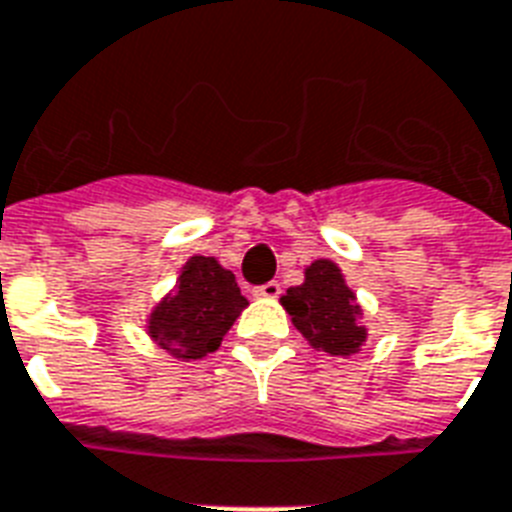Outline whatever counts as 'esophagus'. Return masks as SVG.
Instances as JSON below:
<instances>
[{
    "label": "esophagus",
    "mask_w": 512,
    "mask_h": 512,
    "mask_svg": "<svg viewBox=\"0 0 512 512\" xmlns=\"http://www.w3.org/2000/svg\"><path fill=\"white\" fill-rule=\"evenodd\" d=\"M278 294H281V284H278V281H268V284H263V286H255V297L273 299V297H278Z\"/></svg>",
    "instance_id": "1"
}]
</instances>
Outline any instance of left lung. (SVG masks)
Segmentation results:
<instances>
[{"mask_svg": "<svg viewBox=\"0 0 512 512\" xmlns=\"http://www.w3.org/2000/svg\"><path fill=\"white\" fill-rule=\"evenodd\" d=\"M281 305L299 334L328 355H355L368 336L360 326L363 310L355 292L331 260H315L305 268V284L286 289Z\"/></svg>", "mask_w": 512, "mask_h": 512, "instance_id": "1", "label": "left lung"}]
</instances>
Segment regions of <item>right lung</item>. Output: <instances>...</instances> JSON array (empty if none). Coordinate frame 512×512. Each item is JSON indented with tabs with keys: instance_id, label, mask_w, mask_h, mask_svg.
<instances>
[{
	"instance_id": "add662e5",
	"label": "right lung",
	"mask_w": 512,
	"mask_h": 512,
	"mask_svg": "<svg viewBox=\"0 0 512 512\" xmlns=\"http://www.w3.org/2000/svg\"><path fill=\"white\" fill-rule=\"evenodd\" d=\"M247 307L231 270L215 257L194 255L178 276L176 289L149 315V336L181 360L215 352Z\"/></svg>"
}]
</instances>
